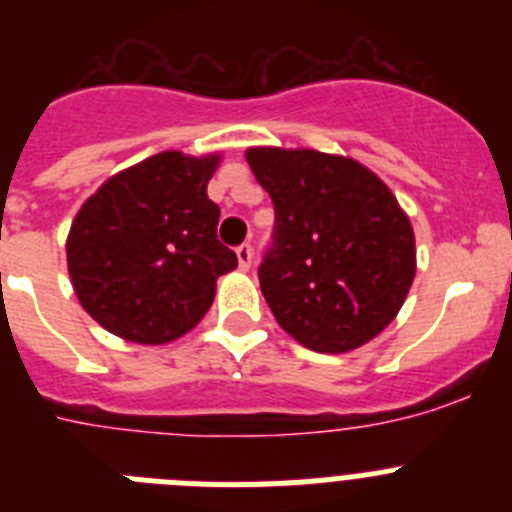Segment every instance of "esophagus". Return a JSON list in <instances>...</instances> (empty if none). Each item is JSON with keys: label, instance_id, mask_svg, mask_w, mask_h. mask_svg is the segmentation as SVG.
<instances>
[{"label": "esophagus", "instance_id": "esophagus-1", "mask_svg": "<svg viewBox=\"0 0 512 512\" xmlns=\"http://www.w3.org/2000/svg\"><path fill=\"white\" fill-rule=\"evenodd\" d=\"M235 256H238V266H241L243 271L251 269V264H253V248L248 246V243H243V246L235 248Z\"/></svg>", "mask_w": 512, "mask_h": 512}]
</instances>
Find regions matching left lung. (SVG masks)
I'll return each instance as SVG.
<instances>
[{"label": "left lung", "instance_id": "1", "mask_svg": "<svg viewBox=\"0 0 512 512\" xmlns=\"http://www.w3.org/2000/svg\"><path fill=\"white\" fill-rule=\"evenodd\" d=\"M256 182L277 212L261 292L282 330L318 354L377 338L415 279V233L392 189L351 156L253 146Z\"/></svg>", "mask_w": 512, "mask_h": 512}]
</instances>
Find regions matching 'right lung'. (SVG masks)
Returning a JSON list of instances; mask_svg holds the SVG:
<instances>
[{
  "label": "right lung",
  "instance_id": "right-lung-1",
  "mask_svg": "<svg viewBox=\"0 0 512 512\" xmlns=\"http://www.w3.org/2000/svg\"><path fill=\"white\" fill-rule=\"evenodd\" d=\"M223 153L161 151L112 174L76 212L66 238L71 287L112 336L164 346L187 336L238 266L217 241L207 182Z\"/></svg>",
  "mask_w": 512,
  "mask_h": 512
}]
</instances>
